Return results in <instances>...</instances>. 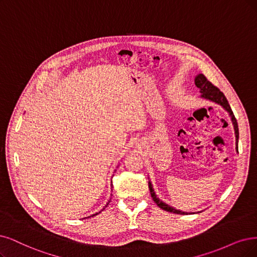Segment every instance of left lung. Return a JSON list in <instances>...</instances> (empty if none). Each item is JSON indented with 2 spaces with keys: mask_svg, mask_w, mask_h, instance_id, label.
Listing matches in <instances>:
<instances>
[{
  "mask_svg": "<svg viewBox=\"0 0 257 257\" xmlns=\"http://www.w3.org/2000/svg\"><path fill=\"white\" fill-rule=\"evenodd\" d=\"M195 84L197 85V88H199V92H200V98L208 100L211 102H214L218 106H220L224 111H226L229 113V116L231 118V121L233 123V127H234V132H235V139H236V153H238V139H239V131H238V123H237V120L234 116L233 111L230 107L229 102H227L225 96L223 95V93L216 88L215 85H213L210 81H208L205 76L203 74H197L195 76ZM148 186H149V191L151 194V197H153L154 201L157 203V205L159 207L162 208V210H165L167 212L170 213H176V214H180V215H187V214H195V213H200V212H183V211H180L175 208L174 206L167 204L166 202L162 201L161 199L157 196L156 192H155V188L153 183L149 180L148 181Z\"/></svg>",
  "mask_w": 257,
  "mask_h": 257,
  "instance_id": "obj_1",
  "label": "left lung"
}]
</instances>
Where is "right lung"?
Returning a JSON list of instances; mask_svg holds the SVG:
<instances>
[{
	"instance_id": "1",
	"label": "right lung",
	"mask_w": 257,
	"mask_h": 257,
	"mask_svg": "<svg viewBox=\"0 0 257 257\" xmlns=\"http://www.w3.org/2000/svg\"><path fill=\"white\" fill-rule=\"evenodd\" d=\"M117 167H118V165H117ZM117 167H116V168H117ZM114 172H116V169H115V170H114ZM111 185H112V184H111ZM109 202H110V200H109V201H108V203H107V204H106V205H104V207H107V205H108V204H109ZM104 207H102V210H100V211H99V212H98V213H100V212H101V211H103V210H104ZM98 213H96V214H93V215H91V216H95V215H97V214H98ZM91 216H89V217H91ZM85 218H87V217H85Z\"/></svg>"
}]
</instances>
